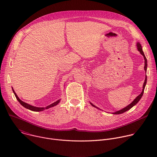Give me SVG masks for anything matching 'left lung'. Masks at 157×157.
<instances>
[{"label":"left lung","instance_id":"obj_1","mask_svg":"<svg viewBox=\"0 0 157 157\" xmlns=\"http://www.w3.org/2000/svg\"><path fill=\"white\" fill-rule=\"evenodd\" d=\"M137 50L140 52V54L144 56V60H145L144 70H145V72H147V58H146V57H145V55H144V53L143 50H142V46H141V44H140V43L137 42ZM147 75H146V76H145V81H144V84H143L142 91V93H141L135 99H134V100H133L130 104H128L127 107H124V108H123V109H121V110H117V111L115 112V113H112V114H122V113H125V112H126V111L130 110L132 107H133L135 105H136V104L139 102V101L140 100V99L142 98V96H143V94H144V89H145V87L146 84H147ZM90 104H91L93 107H96V108H97V109H98L101 110V109L98 108V107H96V105H94L93 104H92L91 102H90Z\"/></svg>","mask_w":157,"mask_h":157}]
</instances>
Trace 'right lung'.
<instances>
[{"mask_svg": "<svg viewBox=\"0 0 157 157\" xmlns=\"http://www.w3.org/2000/svg\"><path fill=\"white\" fill-rule=\"evenodd\" d=\"M12 91H13V93H14V94H15V97H16L17 101L20 102V104L22 106L26 108V109H29V110H30L35 111V112L43 111V110H44V109H49V108H50V107H54V106L56 105L57 104H58V103H59V102H60V101H61V99H59V100L56 101V102H53V104H50V105H48V106H47V107H35V106H33V105H30V104H27V103H26V102H24V101H22L21 100H20V99H19V98L17 96V94L15 93V92L14 91L13 87H12Z\"/></svg>", "mask_w": 157, "mask_h": 157, "instance_id": "obj_1", "label": "right lung"}]
</instances>
